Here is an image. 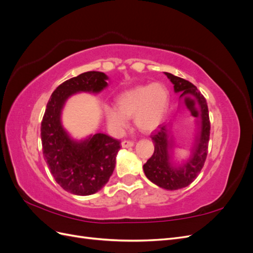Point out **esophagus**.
Instances as JSON below:
<instances>
[{
	"mask_svg": "<svg viewBox=\"0 0 253 253\" xmlns=\"http://www.w3.org/2000/svg\"><path fill=\"white\" fill-rule=\"evenodd\" d=\"M134 145V142L133 141H128V140H124L121 142V147L122 148H131Z\"/></svg>",
	"mask_w": 253,
	"mask_h": 253,
	"instance_id": "esophagus-1",
	"label": "esophagus"
}]
</instances>
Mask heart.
<instances>
[{
    "label": "heart",
    "mask_w": 253,
    "mask_h": 253,
    "mask_svg": "<svg viewBox=\"0 0 253 253\" xmlns=\"http://www.w3.org/2000/svg\"><path fill=\"white\" fill-rule=\"evenodd\" d=\"M117 104H104L103 114L108 128L119 135L126 128L128 118L141 132L150 133L163 124L170 106V91L163 83L139 85L122 93Z\"/></svg>",
    "instance_id": "b5f03b06"
}]
</instances>
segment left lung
Listing matches in <instances>:
<instances>
[{
    "mask_svg": "<svg viewBox=\"0 0 253 253\" xmlns=\"http://www.w3.org/2000/svg\"><path fill=\"white\" fill-rule=\"evenodd\" d=\"M165 75L173 83L174 91L180 95V99L185 98L186 101L187 95L193 96L200 109V118L195 120L194 124V140L187 159L177 162L174 158L175 137L172 131L173 121L159 126L158 129H155V133L151 136L154 143V153L143 165V172L148 179L159 188L174 191L189 186L194 181L204 167L208 153L210 120L206 99L198 91L197 87L191 82L170 73H165Z\"/></svg>",
    "mask_w": 253,
    "mask_h": 253,
    "instance_id": "8db88e82",
    "label": "left lung"
}]
</instances>
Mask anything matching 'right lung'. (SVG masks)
I'll return each instance as SVG.
<instances>
[{"instance_id": "right-lung-1", "label": "right lung", "mask_w": 253, "mask_h": 253, "mask_svg": "<svg viewBox=\"0 0 253 253\" xmlns=\"http://www.w3.org/2000/svg\"><path fill=\"white\" fill-rule=\"evenodd\" d=\"M101 72H86L66 80L55 89L41 124L43 156L58 185L75 195L86 196L101 190L116 165L120 141L103 133L75 139L62 125L68 98L78 93L99 94L109 83Z\"/></svg>"}]
</instances>
